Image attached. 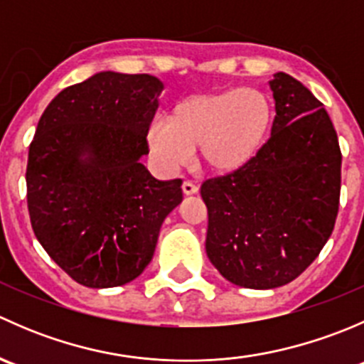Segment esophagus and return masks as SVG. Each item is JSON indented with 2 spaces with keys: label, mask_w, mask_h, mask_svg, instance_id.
<instances>
[{
  "label": "esophagus",
  "mask_w": 364,
  "mask_h": 364,
  "mask_svg": "<svg viewBox=\"0 0 364 364\" xmlns=\"http://www.w3.org/2000/svg\"><path fill=\"white\" fill-rule=\"evenodd\" d=\"M183 192H185L186 196H193V193L199 192V186L193 181H185L183 183Z\"/></svg>",
  "instance_id": "esophagus-1"
}]
</instances>
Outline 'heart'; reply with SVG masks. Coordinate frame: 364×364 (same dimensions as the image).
<instances>
[{
  "label": "heart",
  "instance_id": "1",
  "mask_svg": "<svg viewBox=\"0 0 364 364\" xmlns=\"http://www.w3.org/2000/svg\"><path fill=\"white\" fill-rule=\"evenodd\" d=\"M273 127V105L255 87L199 93L178 102L171 119L156 117L148 144L164 168L172 171L197 155L215 174H232L259 156Z\"/></svg>",
  "mask_w": 364,
  "mask_h": 364
}]
</instances>
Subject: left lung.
<instances>
[{
  "label": "left lung",
  "mask_w": 364,
  "mask_h": 364,
  "mask_svg": "<svg viewBox=\"0 0 364 364\" xmlns=\"http://www.w3.org/2000/svg\"><path fill=\"white\" fill-rule=\"evenodd\" d=\"M271 137L250 165L205 179V253L230 284L277 289L324 248L340 204L341 153L324 105L284 72L269 80Z\"/></svg>",
  "instance_id": "1"
}]
</instances>
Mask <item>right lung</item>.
Segmentation results:
<instances>
[{"mask_svg":"<svg viewBox=\"0 0 364 364\" xmlns=\"http://www.w3.org/2000/svg\"><path fill=\"white\" fill-rule=\"evenodd\" d=\"M164 84L148 73L100 72L65 87L29 144L26 186L36 240L84 287L135 280L160 227L181 204V179L141 164Z\"/></svg>","mask_w":364,"mask_h":364,"instance_id":"obj_1","label":"right lung"}]
</instances>
